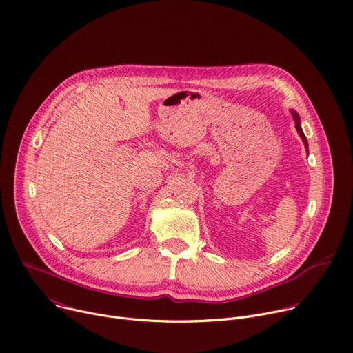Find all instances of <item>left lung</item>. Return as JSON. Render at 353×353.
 Segmentation results:
<instances>
[{"label":"left lung","instance_id":"obj_1","mask_svg":"<svg viewBox=\"0 0 353 353\" xmlns=\"http://www.w3.org/2000/svg\"><path fill=\"white\" fill-rule=\"evenodd\" d=\"M292 114H293V117H294V121H296V128H297V132H299V135L301 137V139H303V142H304L305 148H308V142H307V138H305V135H304V132H303V130H301V125H300V118H299V114H297V112H294V111H292Z\"/></svg>","mask_w":353,"mask_h":353}]
</instances>
